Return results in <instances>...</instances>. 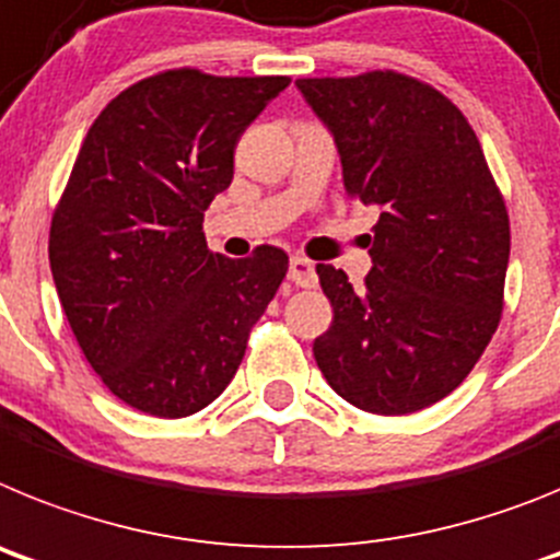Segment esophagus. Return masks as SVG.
<instances>
[{"mask_svg": "<svg viewBox=\"0 0 560 560\" xmlns=\"http://www.w3.org/2000/svg\"><path fill=\"white\" fill-rule=\"evenodd\" d=\"M287 279L293 281L295 287H315L318 276H315L313 261L304 259V256H293L290 259V270H287Z\"/></svg>", "mask_w": 560, "mask_h": 560, "instance_id": "34e87169", "label": "esophagus"}]
</instances>
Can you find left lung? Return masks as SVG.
I'll list each match as a JSON object with an SVG mask.
<instances>
[{"label": "left lung", "instance_id": "1", "mask_svg": "<svg viewBox=\"0 0 560 560\" xmlns=\"http://www.w3.org/2000/svg\"><path fill=\"white\" fill-rule=\"evenodd\" d=\"M327 126L349 199L381 208L363 287L318 265L335 310L313 354L329 386L372 415L448 397L502 318L510 222L474 129L445 95L397 72L299 78Z\"/></svg>", "mask_w": 560, "mask_h": 560}]
</instances>
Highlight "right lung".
Segmentation results:
<instances>
[{
	"label": "right lung",
	"mask_w": 560,
	"mask_h": 560,
	"mask_svg": "<svg viewBox=\"0 0 560 560\" xmlns=\"http://www.w3.org/2000/svg\"><path fill=\"white\" fill-rule=\"evenodd\" d=\"M287 86L168 70L90 126L52 217L50 270L78 347L126 406L197 415L240 369L287 253L208 250L202 211L231 186L242 132Z\"/></svg>",
	"instance_id": "add662e5"
}]
</instances>
